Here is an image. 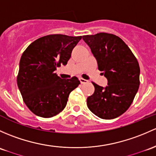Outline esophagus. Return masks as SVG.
<instances>
[{"mask_svg":"<svg viewBox=\"0 0 156 156\" xmlns=\"http://www.w3.org/2000/svg\"><path fill=\"white\" fill-rule=\"evenodd\" d=\"M80 81H81V83H87L88 82L87 80L83 79V78H80Z\"/></svg>","mask_w":156,"mask_h":156,"instance_id":"esophagus-1","label":"esophagus"}]
</instances>
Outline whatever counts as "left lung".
I'll use <instances>...</instances> for the list:
<instances>
[{
	"mask_svg": "<svg viewBox=\"0 0 156 156\" xmlns=\"http://www.w3.org/2000/svg\"><path fill=\"white\" fill-rule=\"evenodd\" d=\"M82 38L108 80L105 87L93 83L95 91L87 97V107L101 119L117 118L130 107L138 90V62L123 40L114 34L99 33Z\"/></svg>",
	"mask_w": 156,
	"mask_h": 156,
	"instance_id": "left-lung-1",
	"label": "left lung"
}]
</instances>
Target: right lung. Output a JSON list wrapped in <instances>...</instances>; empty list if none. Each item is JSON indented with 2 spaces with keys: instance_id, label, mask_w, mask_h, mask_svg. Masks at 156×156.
<instances>
[{
  "instance_id": "right-lung-1",
  "label": "right lung",
  "mask_w": 156,
  "mask_h": 156,
  "mask_svg": "<svg viewBox=\"0 0 156 156\" xmlns=\"http://www.w3.org/2000/svg\"><path fill=\"white\" fill-rule=\"evenodd\" d=\"M80 37L54 34L39 38L19 62L17 84L27 108L39 117H54L66 105L69 93L81 83L77 77L62 79L55 71L66 65Z\"/></svg>"
}]
</instances>
